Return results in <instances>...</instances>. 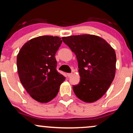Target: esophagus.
<instances>
[{"instance_id": "34e87169", "label": "esophagus", "mask_w": 133, "mask_h": 133, "mask_svg": "<svg viewBox=\"0 0 133 133\" xmlns=\"http://www.w3.org/2000/svg\"><path fill=\"white\" fill-rule=\"evenodd\" d=\"M67 75H68V77H71V76H72V73H68V74H67Z\"/></svg>"}]
</instances>
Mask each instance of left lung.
Listing matches in <instances>:
<instances>
[{"label": "left lung", "mask_w": 133, "mask_h": 133, "mask_svg": "<svg viewBox=\"0 0 133 133\" xmlns=\"http://www.w3.org/2000/svg\"><path fill=\"white\" fill-rule=\"evenodd\" d=\"M62 39L74 52L78 62L80 82L72 87L76 96L86 103L99 99L115 76L114 49L104 39L94 35L71 36Z\"/></svg>", "instance_id": "8db88e82"}]
</instances>
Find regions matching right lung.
Here are the masks:
<instances>
[{
	"instance_id": "1",
	"label": "right lung",
	"mask_w": 133,
	"mask_h": 133,
	"mask_svg": "<svg viewBox=\"0 0 133 133\" xmlns=\"http://www.w3.org/2000/svg\"><path fill=\"white\" fill-rule=\"evenodd\" d=\"M62 40L57 36L35 37L24 44L17 57L21 82L32 97L41 103L57 96L65 77L56 70L55 58Z\"/></svg>"
}]
</instances>
